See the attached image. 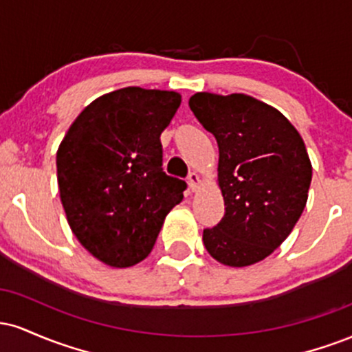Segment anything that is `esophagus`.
<instances>
[{"instance_id":"1","label":"esophagus","mask_w":352,"mask_h":352,"mask_svg":"<svg viewBox=\"0 0 352 352\" xmlns=\"http://www.w3.org/2000/svg\"><path fill=\"white\" fill-rule=\"evenodd\" d=\"M188 187H190V190H192V192H195L197 188H199V185H200V177L197 175L195 172H192L188 175Z\"/></svg>"}]
</instances>
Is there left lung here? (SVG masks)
Segmentation results:
<instances>
[{"label":"left lung","instance_id":"1","mask_svg":"<svg viewBox=\"0 0 352 352\" xmlns=\"http://www.w3.org/2000/svg\"><path fill=\"white\" fill-rule=\"evenodd\" d=\"M188 106L220 152L225 215L204 230L205 248L227 266L265 260L306 207L313 168L305 142L280 111L250 96L197 92Z\"/></svg>","mask_w":352,"mask_h":352}]
</instances>
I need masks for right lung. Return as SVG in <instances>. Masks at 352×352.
I'll return each mask as SVG.
<instances>
[{
    "mask_svg": "<svg viewBox=\"0 0 352 352\" xmlns=\"http://www.w3.org/2000/svg\"><path fill=\"white\" fill-rule=\"evenodd\" d=\"M180 94L124 87L96 99L72 122L56 155L60 201L80 245L114 268L152 252L185 180L164 172L160 134Z\"/></svg>",
    "mask_w": 352,
    "mask_h": 352,
    "instance_id": "right-lung-1",
    "label": "right lung"
}]
</instances>
